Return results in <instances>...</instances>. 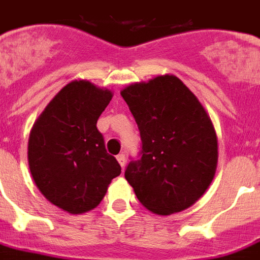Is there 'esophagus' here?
<instances>
[{
	"mask_svg": "<svg viewBox=\"0 0 260 260\" xmlns=\"http://www.w3.org/2000/svg\"><path fill=\"white\" fill-rule=\"evenodd\" d=\"M116 160H118V162H119V164H120V167L123 168L124 164H126V157H124L123 153H120V154H118V156H116Z\"/></svg>",
	"mask_w": 260,
	"mask_h": 260,
	"instance_id": "esophagus-1",
	"label": "esophagus"
}]
</instances>
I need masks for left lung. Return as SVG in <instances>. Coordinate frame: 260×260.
Here are the masks:
<instances>
[{"instance_id": "1", "label": "left lung", "mask_w": 260, "mask_h": 260, "mask_svg": "<svg viewBox=\"0 0 260 260\" xmlns=\"http://www.w3.org/2000/svg\"><path fill=\"white\" fill-rule=\"evenodd\" d=\"M140 128L141 158L124 178L149 212L170 216L198 201L218 162V140L198 98L174 74L120 90Z\"/></svg>"}]
</instances>
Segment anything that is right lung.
<instances>
[{"label": "right lung", "instance_id": "1", "mask_svg": "<svg viewBox=\"0 0 260 260\" xmlns=\"http://www.w3.org/2000/svg\"><path fill=\"white\" fill-rule=\"evenodd\" d=\"M112 92L86 80H74L58 92L35 120L28 140V166L48 202L70 214H82L102 202L120 175L108 154L99 116Z\"/></svg>", "mask_w": 260, "mask_h": 260}]
</instances>
